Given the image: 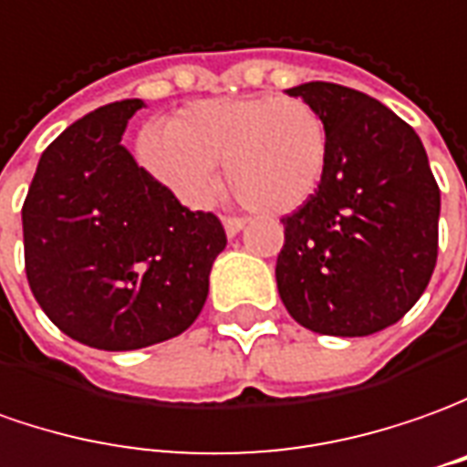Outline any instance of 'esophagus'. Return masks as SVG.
I'll list each match as a JSON object with an SVG mask.
<instances>
[{
	"label": "esophagus",
	"instance_id": "obj_1",
	"mask_svg": "<svg viewBox=\"0 0 467 467\" xmlns=\"http://www.w3.org/2000/svg\"><path fill=\"white\" fill-rule=\"evenodd\" d=\"M222 224H224V233L233 237V234H237L245 227V220L243 217H222Z\"/></svg>",
	"mask_w": 467,
	"mask_h": 467
}]
</instances>
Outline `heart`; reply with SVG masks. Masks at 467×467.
Masks as SVG:
<instances>
[{
	"instance_id": "1",
	"label": "heart",
	"mask_w": 467,
	"mask_h": 467,
	"mask_svg": "<svg viewBox=\"0 0 467 467\" xmlns=\"http://www.w3.org/2000/svg\"><path fill=\"white\" fill-rule=\"evenodd\" d=\"M140 150L155 176L193 204L214 196V166H224L230 189L250 212L284 214L319 189L329 135L309 101L243 97L192 104L166 132H145Z\"/></svg>"
}]
</instances>
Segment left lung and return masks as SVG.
Segmentation results:
<instances>
[{"instance_id": "1", "label": "left lung", "mask_w": 467, "mask_h": 467, "mask_svg": "<svg viewBox=\"0 0 467 467\" xmlns=\"http://www.w3.org/2000/svg\"><path fill=\"white\" fill-rule=\"evenodd\" d=\"M322 114L329 161L319 189L284 217L278 294L301 327L366 337L420 301L437 263L440 186L420 135L363 91L288 88Z\"/></svg>"}]
</instances>
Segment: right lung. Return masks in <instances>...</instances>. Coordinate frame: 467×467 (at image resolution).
I'll list each match as a JSON object with an SVG mask.
<instances>
[{
  "mask_svg": "<svg viewBox=\"0 0 467 467\" xmlns=\"http://www.w3.org/2000/svg\"><path fill=\"white\" fill-rule=\"evenodd\" d=\"M142 107H99L40 155L22 204L25 274L47 319L97 350H140L193 325L227 245L119 145Z\"/></svg>",
  "mask_w": 467,
  "mask_h": 467,
  "instance_id": "add662e5",
  "label": "right lung"
}]
</instances>
